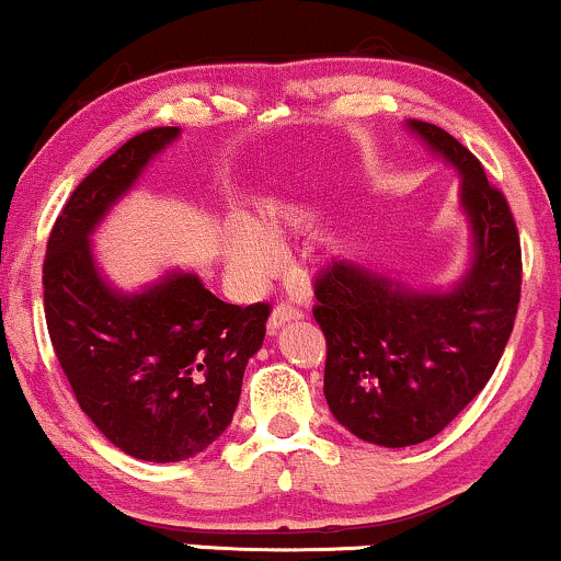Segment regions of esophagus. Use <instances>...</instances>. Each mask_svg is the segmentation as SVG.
I'll return each instance as SVG.
<instances>
[{
    "label": "esophagus",
    "instance_id": "1",
    "mask_svg": "<svg viewBox=\"0 0 561 561\" xmlns=\"http://www.w3.org/2000/svg\"><path fill=\"white\" fill-rule=\"evenodd\" d=\"M300 317H302V311H300L298 306H293V302H287V300L276 302L272 317H268V332H276V330H279V327H285L287 321H295V319H300Z\"/></svg>",
    "mask_w": 561,
    "mask_h": 561
}]
</instances>
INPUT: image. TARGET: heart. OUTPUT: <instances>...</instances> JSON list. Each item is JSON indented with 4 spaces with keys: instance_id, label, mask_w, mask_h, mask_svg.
<instances>
[{
    "instance_id": "b5f03b06",
    "label": "heart",
    "mask_w": 561,
    "mask_h": 561,
    "mask_svg": "<svg viewBox=\"0 0 561 561\" xmlns=\"http://www.w3.org/2000/svg\"><path fill=\"white\" fill-rule=\"evenodd\" d=\"M308 221V208L287 199H268L259 210L255 221L234 218L227 227L224 253H227L229 272L244 287H259L274 274L279 263L276 244L287 234V229H298Z\"/></svg>"
}]
</instances>
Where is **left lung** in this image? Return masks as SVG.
<instances>
[{
	"label": "left lung",
	"mask_w": 561,
	"mask_h": 561,
	"mask_svg": "<svg viewBox=\"0 0 561 561\" xmlns=\"http://www.w3.org/2000/svg\"><path fill=\"white\" fill-rule=\"evenodd\" d=\"M405 126L459 171L472 231L467 274L448 293H420L362 263L332 261L313 285L330 411L353 435L385 448L430 440L485 388L523 287L517 224L480 160L440 126Z\"/></svg>",
	"instance_id": "8db88e82"
}]
</instances>
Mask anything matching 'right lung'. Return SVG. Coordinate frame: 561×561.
Here are the masks:
<instances>
[{"label": "right lung", "instance_id": "obj_1", "mask_svg": "<svg viewBox=\"0 0 561 561\" xmlns=\"http://www.w3.org/2000/svg\"><path fill=\"white\" fill-rule=\"evenodd\" d=\"M179 134L150 128L102 160L68 197L44 259V317L76 401L115 448L156 465L190 459L229 427L268 319V302L231 306L197 274L121 293L96 268V224Z\"/></svg>", "mask_w": 561, "mask_h": 561}]
</instances>
